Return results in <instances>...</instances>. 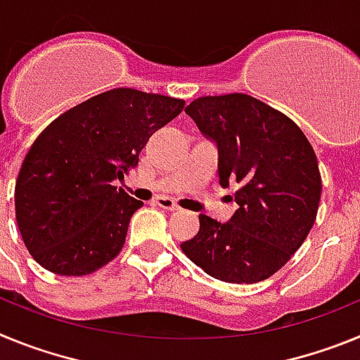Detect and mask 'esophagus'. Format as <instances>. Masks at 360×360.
Listing matches in <instances>:
<instances>
[{
  "label": "esophagus",
  "mask_w": 360,
  "mask_h": 360,
  "mask_svg": "<svg viewBox=\"0 0 360 360\" xmlns=\"http://www.w3.org/2000/svg\"><path fill=\"white\" fill-rule=\"evenodd\" d=\"M155 203H157L158 207H162V209H165V211H178V203L174 202V200H171V198H167V196H157V198H155Z\"/></svg>",
  "instance_id": "esophagus-1"
}]
</instances>
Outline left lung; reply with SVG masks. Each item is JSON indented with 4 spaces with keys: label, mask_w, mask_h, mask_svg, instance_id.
<instances>
[{
    "label": "left lung",
    "mask_w": 360,
    "mask_h": 360,
    "mask_svg": "<svg viewBox=\"0 0 360 360\" xmlns=\"http://www.w3.org/2000/svg\"><path fill=\"white\" fill-rule=\"evenodd\" d=\"M186 113L216 144L219 186L236 184L238 209L227 224L200 214L198 234L180 247L219 281H263L290 259L316 221V153L294 120L250 95L200 97Z\"/></svg>",
    "instance_id": "8db88e82"
}]
</instances>
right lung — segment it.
I'll use <instances>...</instances> for the list:
<instances>
[{
  "label": "right lung",
  "mask_w": 360,
  "mask_h": 360,
  "mask_svg": "<svg viewBox=\"0 0 360 360\" xmlns=\"http://www.w3.org/2000/svg\"><path fill=\"white\" fill-rule=\"evenodd\" d=\"M184 101L117 88L57 117L25 157L15 182V219L32 257L59 276H86L122 250L144 203L113 186L139 165L149 136Z\"/></svg>",
  "instance_id": "right-lung-1"
}]
</instances>
